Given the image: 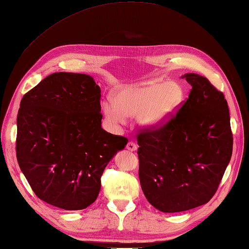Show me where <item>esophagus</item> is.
<instances>
[{
    "mask_svg": "<svg viewBox=\"0 0 249 249\" xmlns=\"http://www.w3.org/2000/svg\"><path fill=\"white\" fill-rule=\"evenodd\" d=\"M126 148L128 149V151H130V152H135V151H137L138 145H137V144H136L134 141H129L128 143H127Z\"/></svg>",
    "mask_w": 249,
    "mask_h": 249,
    "instance_id": "obj_1",
    "label": "esophagus"
}]
</instances>
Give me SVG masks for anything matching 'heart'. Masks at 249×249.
I'll use <instances>...</instances> for the list:
<instances>
[{
  "instance_id": "1",
  "label": "heart",
  "mask_w": 249,
  "mask_h": 249,
  "mask_svg": "<svg viewBox=\"0 0 249 249\" xmlns=\"http://www.w3.org/2000/svg\"><path fill=\"white\" fill-rule=\"evenodd\" d=\"M183 97L180 84L154 79L115 92L112 104H104L103 110L108 122L114 125L125 123L127 117H138L142 125L154 127L169 120L180 107Z\"/></svg>"
}]
</instances>
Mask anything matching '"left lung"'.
Segmentation results:
<instances>
[{
  "label": "left lung",
  "instance_id": "left-lung-1",
  "mask_svg": "<svg viewBox=\"0 0 249 249\" xmlns=\"http://www.w3.org/2000/svg\"><path fill=\"white\" fill-rule=\"evenodd\" d=\"M192 86L177 112L158 126L138 131L139 179L148 203L181 212L208 203L232 155L227 101L209 79L184 75Z\"/></svg>",
  "mask_w": 249,
  "mask_h": 249
}]
</instances>
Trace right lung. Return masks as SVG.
Masks as SVG:
<instances>
[{
	"instance_id": "1",
	"label": "right lung",
	"mask_w": 249,
	"mask_h": 249,
	"mask_svg": "<svg viewBox=\"0 0 249 249\" xmlns=\"http://www.w3.org/2000/svg\"><path fill=\"white\" fill-rule=\"evenodd\" d=\"M102 118L101 89L86 74H51L22 97L16 154L37 197L65 210L94 203L106 165L128 142Z\"/></svg>"
}]
</instances>
